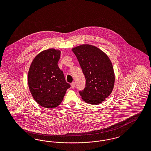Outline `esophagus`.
<instances>
[{"instance_id":"34e87169","label":"esophagus","mask_w":151,"mask_h":151,"mask_svg":"<svg viewBox=\"0 0 151 151\" xmlns=\"http://www.w3.org/2000/svg\"><path fill=\"white\" fill-rule=\"evenodd\" d=\"M71 87H72V88H75V82L71 83Z\"/></svg>"}]
</instances>
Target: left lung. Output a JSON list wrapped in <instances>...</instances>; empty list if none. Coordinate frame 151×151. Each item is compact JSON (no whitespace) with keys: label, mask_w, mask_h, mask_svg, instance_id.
I'll return each mask as SVG.
<instances>
[{"label":"left lung","mask_w":151,"mask_h":151,"mask_svg":"<svg viewBox=\"0 0 151 151\" xmlns=\"http://www.w3.org/2000/svg\"><path fill=\"white\" fill-rule=\"evenodd\" d=\"M86 78L84 90L80 91L82 100L91 105H99L110 96L114 87V70L110 58L95 46L82 44L73 47Z\"/></svg>","instance_id":"8db88e82"}]
</instances>
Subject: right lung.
<instances>
[{
  "label": "right lung",
  "instance_id": "right-lung-1",
  "mask_svg": "<svg viewBox=\"0 0 151 151\" xmlns=\"http://www.w3.org/2000/svg\"><path fill=\"white\" fill-rule=\"evenodd\" d=\"M61 50L51 48L34 58L27 75L29 90L40 105L54 109L59 105L70 85L58 66Z\"/></svg>",
  "mask_w": 151,
  "mask_h": 151
}]
</instances>
